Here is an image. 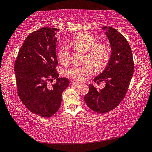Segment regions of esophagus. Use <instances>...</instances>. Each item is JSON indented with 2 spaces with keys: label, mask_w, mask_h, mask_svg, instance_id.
<instances>
[{
  "label": "esophagus",
  "mask_w": 152,
  "mask_h": 152,
  "mask_svg": "<svg viewBox=\"0 0 152 152\" xmlns=\"http://www.w3.org/2000/svg\"><path fill=\"white\" fill-rule=\"evenodd\" d=\"M72 84L74 86H78L80 84L78 82H74V81L72 82Z\"/></svg>",
  "instance_id": "1"
}]
</instances>
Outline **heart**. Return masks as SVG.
Instances as JSON below:
<instances>
[{"label":"heart","instance_id":"b5f03b06","mask_svg":"<svg viewBox=\"0 0 152 152\" xmlns=\"http://www.w3.org/2000/svg\"><path fill=\"white\" fill-rule=\"evenodd\" d=\"M71 45L76 50L84 53V62L82 66H72L66 70V75L76 81L84 80L85 77L92 73L93 68L101 72L109 64L110 57V48L107 43L97 42L96 38L88 33H80L74 37ZM58 59L66 65L70 61V53L64 46L58 52Z\"/></svg>","mask_w":152,"mask_h":152}]
</instances>
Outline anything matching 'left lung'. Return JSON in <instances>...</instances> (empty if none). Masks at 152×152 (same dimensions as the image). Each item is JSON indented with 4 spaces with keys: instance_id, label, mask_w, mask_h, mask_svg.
<instances>
[{
    "instance_id": "obj_1",
    "label": "left lung",
    "mask_w": 152,
    "mask_h": 152,
    "mask_svg": "<svg viewBox=\"0 0 152 152\" xmlns=\"http://www.w3.org/2000/svg\"><path fill=\"white\" fill-rule=\"evenodd\" d=\"M111 48V55L105 70L94 79L99 84L104 81V88L97 90L89 84V91L84 101L90 109L98 113L109 112L123 101L132 80L134 62L132 49L121 33L111 27H102Z\"/></svg>"
}]
</instances>
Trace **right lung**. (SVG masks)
Instances as JSON below:
<instances>
[{"label": "right lung", "mask_w": 152, "mask_h": 152, "mask_svg": "<svg viewBox=\"0 0 152 152\" xmlns=\"http://www.w3.org/2000/svg\"><path fill=\"white\" fill-rule=\"evenodd\" d=\"M58 29L43 27L27 36L15 63L17 93L31 112L50 117L60 109L61 94L70 81L58 78L56 31ZM56 83L48 86L49 81Z\"/></svg>", "instance_id": "right-lung-1"}]
</instances>
